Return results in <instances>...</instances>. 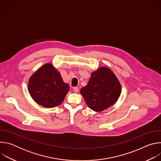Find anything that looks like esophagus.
<instances>
[{
	"instance_id": "34e87169",
	"label": "esophagus",
	"mask_w": 161,
	"mask_h": 161,
	"mask_svg": "<svg viewBox=\"0 0 161 161\" xmlns=\"http://www.w3.org/2000/svg\"><path fill=\"white\" fill-rule=\"evenodd\" d=\"M73 90H74V92H75V93H77L78 92V90H79V88H78V87L75 86V87L73 88Z\"/></svg>"
}]
</instances>
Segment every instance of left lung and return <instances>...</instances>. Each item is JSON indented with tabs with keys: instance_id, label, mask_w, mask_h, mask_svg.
<instances>
[{
	"instance_id": "1",
	"label": "left lung",
	"mask_w": 161,
	"mask_h": 161,
	"mask_svg": "<svg viewBox=\"0 0 161 161\" xmlns=\"http://www.w3.org/2000/svg\"><path fill=\"white\" fill-rule=\"evenodd\" d=\"M120 83L111 70L102 67L91 74L86 86L80 90L87 106L95 111H102L115 103L121 94Z\"/></svg>"
}]
</instances>
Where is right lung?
Instances as JSON below:
<instances>
[{
    "mask_svg": "<svg viewBox=\"0 0 161 161\" xmlns=\"http://www.w3.org/2000/svg\"><path fill=\"white\" fill-rule=\"evenodd\" d=\"M29 92L39 104L51 108L60 105L69 90L60 73L51 64L41 66L29 79Z\"/></svg>",
    "mask_w": 161,
    "mask_h": 161,
    "instance_id": "1",
    "label": "right lung"
}]
</instances>
